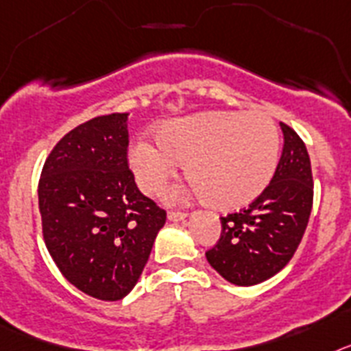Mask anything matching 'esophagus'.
<instances>
[{
	"mask_svg": "<svg viewBox=\"0 0 351 351\" xmlns=\"http://www.w3.org/2000/svg\"><path fill=\"white\" fill-rule=\"evenodd\" d=\"M185 217H187V213H185V212H175V210L167 212V219H169V221H173V222L184 221Z\"/></svg>",
	"mask_w": 351,
	"mask_h": 351,
	"instance_id": "34e87169",
	"label": "esophagus"
}]
</instances>
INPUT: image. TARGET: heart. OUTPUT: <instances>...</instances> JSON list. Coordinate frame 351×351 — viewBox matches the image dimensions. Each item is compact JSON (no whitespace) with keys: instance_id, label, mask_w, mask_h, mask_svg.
Wrapping results in <instances>:
<instances>
[{"instance_id":"b5f03b06","label":"heart","mask_w":351,"mask_h":351,"mask_svg":"<svg viewBox=\"0 0 351 351\" xmlns=\"http://www.w3.org/2000/svg\"><path fill=\"white\" fill-rule=\"evenodd\" d=\"M279 150V130L265 112L210 111L167 121L158 130V143L138 139L129 158L145 193L162 187L180 160H187L194 193L205 194L219 208H239L270 184ZM166 197L178 201L184 191L167 189Z\"/></svg>"}]
</instances>
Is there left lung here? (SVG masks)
<instances>
[{
    "instance_id": "1",
    "label": "left lung",
    "mask_w": 351,
    "mask_h": 351,
    "mask_svg": "<svg viewBox=\"0 0 351 351\" xmlns=\"http://www.w3.org/2000/svg\"><path fill=\"white\" fill-rule=\"evenodd\" d=\"M285 146L270 184L247 208L221 217V239L206 260L226 281L252 286L288 265L309 222L313 173L304 141L281 123Z\"/></svg>"
}]
</instances>
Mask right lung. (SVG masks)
Masks as SVG:
<instances>
[{"mask_svg": "<svg viewBox=\"0 0 351 351\" xmlns=\"http://www.w3.org/2000/svg\"><path fill=\"white\" fill-rule=\"evenodd\" d=\"M129 112L65 134L42 169L38 208L45 245L70 285L120 300L150 258L166 210L143 196L129 169Z\"/></svg>", "mask_w": 351, "mask_h": 351, "instance_id": "obj_1", "label": "right lung"}]
</instances>
